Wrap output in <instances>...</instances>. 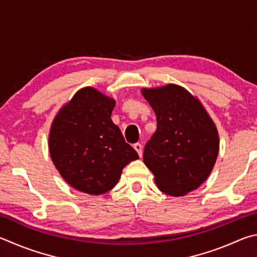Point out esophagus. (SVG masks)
<instances>
[{
    "label": "esophagus",
    "mask_w": 257,
    "mask_h": 257,
    "mask_svg": "<svg viewBox=\"0 0 257 257\" xmlns=\"http://www.w3.org/2000/svg\"><path fill=\"white\" fill-rule=\"evenodd\" d=\"M133 148H134V149H136V151L138 152L139 157H142V149H143V147H142L141 143H136V145L133 146Z\"/></svg>",
    "instance_id": "esophagus-1"
}]
</instances>
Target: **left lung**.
<instances>
[{
    "instance_id": "left-lung-1",
    "label": "left lung",
    "mask_w": 257,
    "mask_h": 257,
    "mask_svg": "<svg viewBox=\"0 0 257 257\" xmlns=\"http://www.w3.org/2000/svg\"><path fill=\"white\" fill-rule=\"evenodd\" d=\"M155 110L157 131L147 142L143 160L161 192L183 196L196 190L212 170L219 137L201 102L182 87L143 89Z\"/></svg>"
}]
</instances>
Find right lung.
Instances as JSON below:
<instances>
[{
	"instance_id": "obj_1",
	"label": "right lung",
	"mask_w": 257,
	"mask_h": 257,
	"mask_svg": "<svg viewBox=\"0 0 257 257\" xmlns=\"http://www.w3.org/2000/svg\"><path fill=\"white\" fill-rule=\"evenodd\" d=\"M115 101L84 88L58 112L49 152L61 176L75 190L99 195L110 191L123 168L139 158L110 118Z\"/></svg>"
}]
</instances>
